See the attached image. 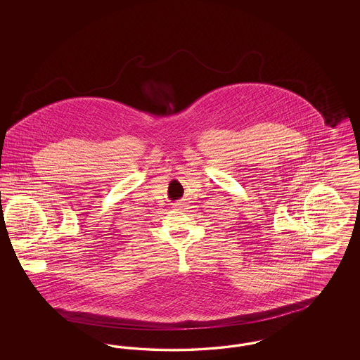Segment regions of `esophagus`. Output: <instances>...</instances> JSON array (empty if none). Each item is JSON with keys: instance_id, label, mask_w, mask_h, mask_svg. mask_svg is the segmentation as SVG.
Wrapping results in <instances>:
<instances>
[{"instance_id": "obj_1", "label": "esophagus", "mask_w": 360, "mask_h": 360, "mask_svg": "<svg viewBox=\"0 0 360 360\" xmlns=\"http://www.w3.org/2000/svg\"><path fill=\"white\" fill-rule=\"evenodd\" d=\"M181 205H184V204H181V202H176V204H175V206H176V207H181Z\"/></svg>"}]
</instances>
